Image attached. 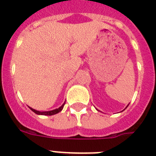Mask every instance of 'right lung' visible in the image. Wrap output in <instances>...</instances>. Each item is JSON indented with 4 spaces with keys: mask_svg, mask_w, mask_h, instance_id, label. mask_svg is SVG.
Returning a JSON list of instances; mask_svg holds the SVG:
<instances>
[{
    "mask_svg": "<svg viewBox=\"0 0 156 156\" xmlns=\"http://www.w3.org/2000/svg\"><path fill=\"white\" fill-rule=\"evenodd\" d=\"M65 103L62 105L61 106V107H59L58 108H56V109H54V110H51V111H47V112H40V111H37V110H35L34 109V108H30V107H29V108H30V109L32 110V111L34 112H35L36 114H37V115H55V114H57L59 112H61L62 110L63 107H64L65 105Z\"/></svg>",
    "mask_w": 156,
    "mask_h": 156,
    "instance_id": "obj_1",
    "label": "right lung"
}]
</instances>
